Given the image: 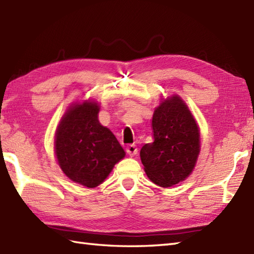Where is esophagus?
Here are the masks:
<instances>
[{
  "label": "esophagus",
  "mask_w": 254,
  "mask_h": 254,
  "mask_svg": "<svg viewBox=\"0 0 254 254\" xmlns=\"http://www.w3.org/2000/svg\"><path fill=\"white\" fill-rule=\"evenodd\" d=\"M126 150H127V152L128 154V156H131V157H133V156H135V155H137V152H138L136 145H134V144L127 146V149H126Z\"/></svg>",
  "instance_id": "1"
}]
</instances>
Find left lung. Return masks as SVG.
Returning a JSON list of instances; mask_svg holds the SVG:
<instances>
[{
  "label": "left lung",
  "mask_w": 254,
  "mask_h": 254,
  "mask_svg": "<svg viewBox=\"0 0 254 254\" xmlns=\"http://www.w3.org/2000/svg\"><path fill=\"white\" fill-rule=\"evenodd\" d=\"M154 141L140 149V160L151 182L171 187L192 172L200 152L196 120L179 95L163 99L152 116Z\"/></svg>",
  "instance_id": "8db88e82"
}]
</instances>
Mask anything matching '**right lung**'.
<instances>
[{
  "label": "right lung",
  "mask_w": 254,
  "mask_h": 254,
  "mask_svg": "<svg viewBox=\"0 0 254 254\" xmlns=\"http://www.w3.org/2000/svg\"><path fill=\"white\" fill-rule=\"evenodd\" d=\"M98 113L95 102L72 104L55 133V155L63 172L88 188L102 184L126 156L113 132L99 123Z\"/></svg>",
  "instance_id": "right-lung-1"
}]
</instances>
